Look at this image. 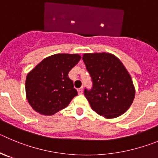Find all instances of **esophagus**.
Returning a JSON list of instances; mask_svg holds the SVG:
<instances>
[{
	"instance_id": "1",
	"label": "esophagus",
	"mask_w": 158,
	"mask_h": 158,
	"mask_svg": "<svg viewBox=\"0 0 158 158\" xmlns=\"http://www.w3.org/2000/svg\"><path fill=\"white\" fill-rule=\"evenodd\" d=\"M77 92H78V94H82L83 93V88H80V89H77Z\"/></svg>"
}]
</instances>
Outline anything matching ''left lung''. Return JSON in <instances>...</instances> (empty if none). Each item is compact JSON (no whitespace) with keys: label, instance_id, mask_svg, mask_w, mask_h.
<instances>
[{"label":"left lung","instance_id":"obj_1","mask_svg":"<svg viewBox=\"0 0 158 158\" xmlns=\"http://www.w3.org/2000/svg\"><path fill=\"white\" fill-rule=\"evenodd\" d=\"M92 81L85 95L94 111L106 118H118L131 106L135 90L129 73L110 53H85L82 57Z\"/></svg>","mask_w":158,"mask_h":158}]
</instances>
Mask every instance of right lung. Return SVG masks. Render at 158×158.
<instances>
[{
  "instance_id": "obj_1",
  "label": "right lung",
  "mask_w": 158,
  "mask_h": 158,
  "mask_svg": "<svg viewBox=\"0 0 158 158\" xmlns=\"http://www.w3.org/2000/svg\"><path fill=\"white\" fill-rule=\"evenodd\" d=\"M81 59L78 54H56L45 58L28 73L26 95L32 108L43 115H53L69 104L77 92L68 77Z\"/></svg>"
}]
</instances>
